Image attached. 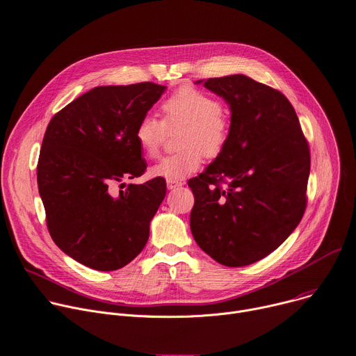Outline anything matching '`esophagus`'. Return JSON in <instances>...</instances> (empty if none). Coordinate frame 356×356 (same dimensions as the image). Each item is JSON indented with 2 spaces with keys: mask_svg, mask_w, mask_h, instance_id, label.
I'll use <instances>...</instances> for the list:
<instances>
[{
  "mask_svg": "<svg viewBox=\"0 0 356 356\" xmlns=\"http://www.w3.org/2000/svg\"><path fill=\"white\" fill-rule=\"evenodd\" d=\"M183 186L181 180H168V188L169 191H175V188H179Z\"/></svg>",
  "mask_w": 356,
  "mask_h": 356,
  "instance_id": "34e87169",
  "label": "esophagus"
}]
</instances>
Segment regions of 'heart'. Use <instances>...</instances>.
Segmentation results:
<instances>
[{
    "instance_id": "b5f03b06",
    "label": "heart",
    "mask_w": 356,
    "mask_h": 356,
    "mask_svg": "<svg viewBox=\"0 0 356 356\" xmlns=\"http://www.w3.org/2000/svg\"><path fill=\"white\" fill-rule=\"evenodd\" d=\"M160 111L163 120L145 114L134 129V138L146 156L154 159L169 131L179 130L177 153L161 159L150 169L152 176L181 180L199 169L203 156L219 157L232 134V122L220 102L196 87L184 86L165 99Z\"/></svg>"
}]
</instances>
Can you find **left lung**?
<instances>
[{"instance_id": "8db88e82", "label": "left lung", "mask_w": 356, "mask_h": 356, "mask_svg": "<svg viewBox=\"0 0 356 356\" xmlns=\"http://www.w3.org/2000/svg\"><path fill=\"white\" fill-rule=\"evenodd\" d=\"M202 83V81H196ZM204 87L230 106L223 153L188 180L196 243L229 268L248 266L277 249L306 209L309 145L295 108L279 90L234 74Z\"/></svg>"}]
</instances>
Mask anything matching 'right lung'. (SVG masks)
I'll list each match as a JSON object with an SVG mask.
<instances>
[{
	"mask_svg": "<svg viewBox=\"0 0 356 356\" xmlns=\"http://www.w3.org/2000/svg\"><path fill=\"white\" fill-rule=\"evenodd\" d=\"M164 90L150 81L94 87L47 126L37 164L47 227L87 268L120 269L147 243L165 181L156 177L118 193L113 187L146 172L134 129Z\"/></svg>",
	"mask_w": 356,
	"mask_h": 356,
	"instance_id": "add662e5",
	"label": "right lung"
}]
</instances>
